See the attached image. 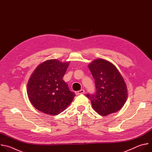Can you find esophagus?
<instances>
[{
  "label": "esophagus",
  "mask_w": 152,
  "mask_h": 152,
  "mask_svg": "<svg viewBox=\"0 0 152 152\" xmlns=\"http://www.w3.org/2000/svg\"><path fill=\"white\" fill-rule=\"evenodd\" d=\"M84 93H85V90H79V91H78L75 92V93H76V95L82 94H84Z\"/></svg>",
  "instance_id": "1"
}]
</instances>
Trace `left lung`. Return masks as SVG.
<instances>
[{
  "label": "left lung",
  "mask_w": 152,
  "mask_h": 152,
  "mask_svg": "<svg viewBox=\"0 0 152 152\" xmlns=\"http://www.w3.org/2000/svg\"><path fill=\"white\" fill-rule=\"evenodd\" d=\"M94 79L95 94H87L93 108L102 116L118 111L127 99L126 82L117 67L111 62L98 58L88 64Z\"/></svg>",
  "instance_id": "obj_1"
}]
</instances>
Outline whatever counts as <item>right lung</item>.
I'll use <instances>...</instances> for the list:
<instances>
[{"label": "right lung", "mask_w": 152, "mask_h": 152, "mask_svg": "<svg viewBox=\"0 0 152 152\" xmlns=\"http://www.w3.org/2000/svg\"><path fill=\"white\" fill-rule=\"evenodd\" d=\"M70 62L49 59L39 64L32 73L27 84V93L37 110L56 115L72 103L75 94L62 80Z\"/></svg>", "instance_id": "add662e5"}]
</instances>
